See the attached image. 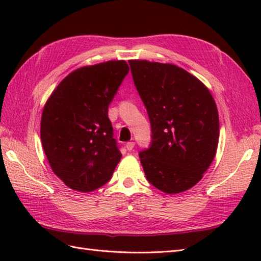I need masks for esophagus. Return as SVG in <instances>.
Masks as SVG:
<instances>
[{
	"mask_svg": "<svg viewBox=\"0 0 261 261\" xmlns=\"http://www.w3.org/2000/svg\"><path fill=\"white\" fill-rule=\"evenodd\" d=\"M134 147H135V142H134V141H129V142H126V143H125V148H126V150L131 151L132 149H134Z\"/></svg>",
	"mask_w": 261,
	"mask_h": 261,
	"instance_id": "obj_1",
	"label": "esophagus"
}]
</instances>
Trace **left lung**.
Returning a JSON list of instances; mask_svg holds the SVG:
<instances>
[{"mask_svg":"<svg viewBox=\"0 0 261 261\" xmlns=\"http://www.w3.org/2000/svg\"><path fill=\"white\" fill-rule=\"evenodd\" d=\"M147 109L151 143L139 153L148 181L166 194L190 190L212 164L219 143L218 108L208 88L173 64L130 60Z\"/></svg>","mask_w":261,"mask_h":261,"instance_id":"1","label":"left lung"}]
</instances>
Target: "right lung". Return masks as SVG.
Masks as SVG:
<instances>
[{"label":"right lung","mask_w":261,"mask_h":261,"mask_svg":"<svg viewBox=\"0 0 261 261\" xmlns=\"http://www.w3.org/2000/svg\"><path fill=\"white\" fill-rule=\"evenodd\" d=\"M127 73L124 60L81 67L59 83L45 104L43 151L55 175L71 190L87 193L107 184L120 162L108 110Z\"/></svg>","instance_id":"right-lung-1"}]
</instances>
